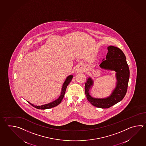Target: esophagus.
I'll return each instance as SVG.
<instances>
[{"label":"esophagus","mask_w":146,"mask_h":146,"mask_svg":"<svg viewBox=\"0 0 146 146\" xmlns=\"http://www.w3.org/2000/svg\"><path fill=\"white\" fill-rule=\"evenodd\" d=\"M85 70V67L84 65H81L80 66L77 67V69H76V71L77 72H83Z\"/></svg>","instance_id":"34e87169"}]
</instances>
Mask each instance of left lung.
<instances>
[{
  "label": "left lung",
  "mask_w": 146,
  "mask_h": 146,
  "mask_svg": "<svg viewBox=\"0 0 146 146\" xmlns=\"http://www.w3.org/2000/svg\"><path fill=\"white\" fill-rule=\"evenodd\" d=\"M106 58L102 60L99 66L101 69L115 72L116 86L110 96L104 98H96L90 94L94 80L88 77L85 83V94L88 101L96 108H108L121 101L127 93L129 78V70L123 52L113 46L108 47Z\"/></svg>",
  "instance_id": "obj_1"
}]
</instances>
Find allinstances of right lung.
Masks as SVG:
<instances>
[{"mask_svg":"<svg viewBox=\"0 0 146 146\" xmlns=\"http://www.w3.org/2000/svg\"><path fill=\"white\" fill-rule=\"evenodd\" d=\"M73 77V76L72 75H70L66 77V80L64 81V82L63 83V85L62 86V89H61V92L60 96L55 101L50 102V103H48L46 104L42 105L41 106H36L35 105L31 103L30 102H28V103H29L32 106H33L34 108H38L39 110H46V109H49L50 108H54L55 106H57L60 103L62 100L63 99L64 96L66 93V87L69 84V83L71 82L72 78Z\"/></svg>","mask_w":146,"mask_h":146,"instance_id":"obj_1","label":"right lung"}]
</instances>
